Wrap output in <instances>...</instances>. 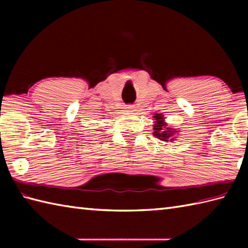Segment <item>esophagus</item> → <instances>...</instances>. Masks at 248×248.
Segmentation results:
<instances>
[{"mask_svg":"<svg viewBox=\"0 0 248 248\" xmlns=\"http://www.w3.org/2000/svg\"><path fill=\"white\" fill-rule=\"evenodd\" d=\"M134 108L133 105H127V108L129 109V110H133V108Z\"/></svg>","mask_w":248,"mask_h":248,"instance_id":"esophagus-1","label":"esophagus"}]
</instances>
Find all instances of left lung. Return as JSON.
<instances>
[{
  "label": "left lung",
  "mask_w": 248,
  "mask_h": 248,
  "mask_svg": "<svg viewBox=\"0 0 248 248\" xmlns=\"http://www.w3.org/2000/svg\"><path fill=\"white\" fill-rule=\"evenodd\" d=\"M155 123L154 125V130H155V136H156L157 139H160L161 140H173V131H171L170 128H165L166 127V124L164 123V117L163 116L159 115V114H155Z\"/></svg>",
  "instance_id": "left-lung-1"
}]
</instances>
